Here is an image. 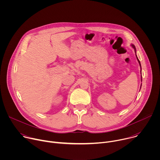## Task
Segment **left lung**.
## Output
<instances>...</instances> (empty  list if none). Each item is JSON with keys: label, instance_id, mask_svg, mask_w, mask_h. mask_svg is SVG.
Returning <instances> with one entry per match:
<instances>
[{"label": "left lung", "instance_id": "8db88e82", "mask_svg": "<svg viewBox=\"0 0 160 160\" xmlns=\"http://www.w3.org/2000/svg\"><path fill=\"white\" fill-rule=\"evenodd\" d=\"M132 48L134 49L135 52L136 53V49H135V47L133 45H132ZM136 58H137V59H138V62H139V65H140V66H141V62H140V61H139V60L138 56H137V55H136ZM141 81H142V75H141Z\"/></svg>", "mask_w": 160, "mask_h": 160}]
</instances>
